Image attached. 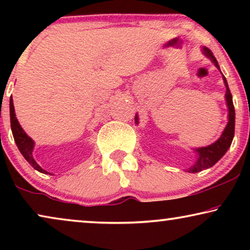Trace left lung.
<instances>
[{"instance_id":"obj_1","label":"left lung","mask_w":250,"mask_h":250,"mask_svg":"<svg viewBox=\"0 0 250 250\" xmlns=\"http://www.w3.org/2000/svg\"><path fill=\"white\" fill-rule=\"evenodd\" d=\"M203 52L207 58H209L215 66L217 67V69L220 70V66H218V62L216 58L214 57L213 52L207 47H203ZM223 81L225 84V87H227V92H225V100H227V105L229 108V122L227 127L224 128L223 133H222L221 138L217 140L216 142H214L213 145L203 146V148L194 149V151L198 153L197 162L193 164L192 166L189 167L187 169V172L189 173H198L201 172V170L209 168V167L214 166L218 160H220L222 157L225 155V152L228 151V149L230 148L232 140H233L234 136V122H235V111H234V105L233 101H232V94L230 92V88H229L227 78L223 76ZM135 123L139 124V117L138 115H135Z\"/></svg>"}]
</instances>
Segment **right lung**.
Here are the masks:
<instances>
[{
    "instance_id": "obj_1",
    "label": "right lung",
    "mask_w": 250,
    "mask_h": 250,
    "mask_svg": "<svg viewBox=\"0 0 250 250\" xmlns=\"http://www.w3.org/2000/svg\"><path fill=\"white\" fill-rule=\"evenodd\" d=\"M10 122H11V131H12L13 138H15V142H16L17 146H18L19 151L21 152V155L25 157V159L27 160V162H28L36 170H39V172L43 173V174H50L51 175V173L46 172L45 169H43L42 167H41L39 164L35 162V159H34V157H33L34 141L29 138L28 135L26 134L21 126H20L18 119H17V117H16L12 97L10 98Z\"/></svg>"
}]
</instances>
